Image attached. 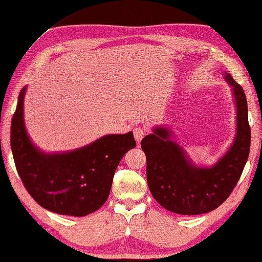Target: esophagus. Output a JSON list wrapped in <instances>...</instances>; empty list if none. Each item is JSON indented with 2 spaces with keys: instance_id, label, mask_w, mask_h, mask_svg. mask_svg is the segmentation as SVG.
<instances>
[{
  "instance_id": "1",
  "label": "esophagus",
  "mask_w": 262,
  "mask_h": 262,
  "mask_svg": "<svg viewBox=\"0 0 262 262\" xmlns=\"http://www.w3.org/2000/svg\"><path fill=\"white\" fill-rule=\"evenodd\" d=\"M133 135H135L136 140L139 143L141 141V139L146 136V130L141 126H138V127H136L135 130H133Z\"/></svg>"
}]
</instances>
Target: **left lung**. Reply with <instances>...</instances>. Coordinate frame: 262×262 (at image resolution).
I'll list each match as a JSON object with an SVG mask.
<instances>
[{
	"label": "left lung",
	"mask_w": 262,
	"mask_h": 262,
	"mask_svg": "<svg viewBox=\"0 0 262 262\" xmlns=\"http://www.w3.org/2000/svg\"><path fill=\"white\" fill-rule=\"evenodd\" d=\"M223 77L232 87L235 101L236 133L231 147L215 164H194L166 126H155L141 141L149 190L159 205L172 212L201 215L216 209L232 193L247 164L251 143L247 97L231 74L225 72Z\"/></svg>",
	"instance_id": "8db88e82"
}]
</instances>
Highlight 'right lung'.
<instances>
[{"label": "right lung", "mask_w": 262, "mask_h": 262, "mask_svg": "<svg viewBox=\"0 0 262 262\" xmlns=\"http://www.w3.org/2000/svg\"><path fill=\"white\" fill-rule=\"evenodd\" d=\"M25 86L11 123V149L25 188L45 209L83 217L96 211L110 195L122 157L136 147L132 132L106 135L81 148L45 152L31 141L24 119Z\"/></svg>", "instance_id": "1"}]
</instances>
